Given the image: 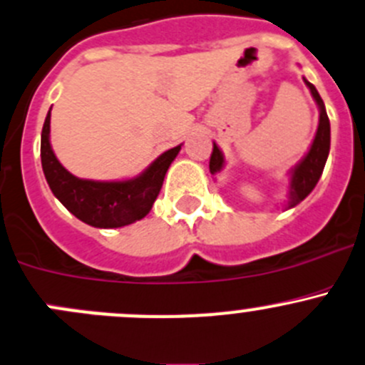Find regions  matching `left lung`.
I'll use <instances>...</instances> for the list:
<instances>
[{
    "label": "left lung",
    "instance_id": "1",
    "mask_svg": "<svg viewBox=\"0 0 365 365\" xmlns=\"http://www.w3.org/2000/svg\"><path fill=\"white\" fill-rule=\"evenodd\" d=\"M305 83L310 88V93H312L317 107H319V126H317L316 137H314V143L310 146L309 153L291 171V192H289L287 201L289 208L296 207L299 201H303L312 192L314 187L319 182L321 175H323L324 164H327L328 153H330V119H328L327 110H324V103L321 100L319 93H317V88L310 81L305 80ZM222 165H225V157H222L221 150L214 143V150H212L210 155L212 175L221 171Z\"/></svg>",
    "mask_w": 365,
    "mask_h": 365
}]
</instances>
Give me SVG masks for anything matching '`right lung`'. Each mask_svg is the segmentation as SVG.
I'll use <instances>...</instances> for the list:
<instances>
[{
	"instance_id": "right-lung-1",
	"label": "right lung",
	"mask_w": 365,
	"mask_h": 365,
	"mask_svg": "<svg viewBox=\"0 0 365 365\" xmlns=\"http://www.w3.org/2000/svg\"><path fill=\"white\" fill-rule=\"evenodd\" d=\"M49 119L51 110L46 115L41 135L42 171L51 192L71 214L94 228H119L148 215L160 192L165 173L182 146L162 153L137 178L125 182L81 180L56 160L49 144Z\"/></svg>"
}]
</instances>
